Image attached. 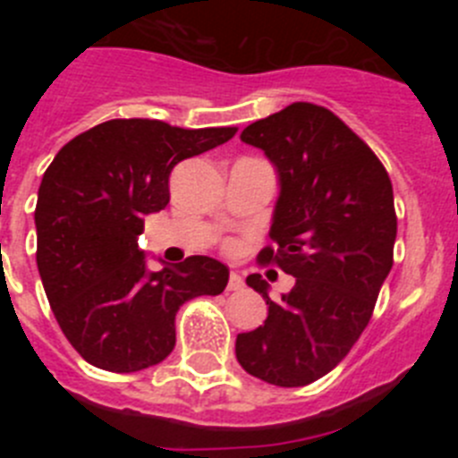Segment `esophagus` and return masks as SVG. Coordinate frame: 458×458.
I'll use <instances>...</instances> for the list:
<instances>
[{
	"label": "esophagus",
	"instance_id": "esophagus-1",
	"mask_svg": "<svg viewBox=\"0 0 458 458\" xmlns=\"http://www.w3.org/2000/svg\"><path fill=\"white\" fill-rule=\"evenodd\" d=\"M242 286H245V282H242L241 275H238V273L229 275V284H226V289H229V291H242Z\"/></svg>",
	"mask_w": 458,
	"mask_h": 458
}]
</instances>
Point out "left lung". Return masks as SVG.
Here are the masks:
<instances>
[{"label":"left lung","instance_id":"left-lung-1","mask_svg":"<svg viewBox=\"0 0 458 458\" xmlns=\"http://www.w3.org/2000/svg\"><path fill=\"white\" fill-rule=\"evenodd\" d=\"M241 140L268 156L279 176L270 238L261 264L293 275L273 302L261 275L268 318L236 337L248 374L279 387L310 386L346 358L374 311L392 268L394 194L376 153L321 105L293 103L250 123Z\"/></svg>","mask_w":458,"mask_h":458}]
</instances>
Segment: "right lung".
<instances>
[{"label": "right lung", "instance_id": "add662e5", "mask_svg": "<svg viewBox=\"0 0 458 458\" xmlns=\"http://www.w3.org/2000/svg\"><path fill=\"white\" fill-rule=\"evenodd\" d=\"M233 135L112 119L72 137L46 169L36 264L56 323L89 365L131 374L163 362L181 305L225 291L229 268L217 259L188 257L151 273L137 241L144 217L169 204L172 169Z\"/></svg>", "mask_w": 458, "mask_h": 458}]
</instances>
